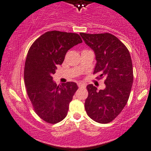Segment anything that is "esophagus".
Here are the masks:
<instances>
[{
  "label": "esophagus",
  "mask_w": 151,
  "mask_h": 151,
  "mask_svg": "<svg viewBox=\"0 0 151 151\" xmlns=\"http://www.w3.org/2000/svg\"><path fill=\"white\" fill-rule=\"evenodd\" d=\"M78 86L79 88H85V87H86V85L83 84L82 83H78Z\"/></svg>",
  "instance_id": "esophagus-1"
}]
</instances>
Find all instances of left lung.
I'll return each mask as SVG.
<instances>
[{
  "label": "left lung",
  "mask_w": 151,
  "mask_h": 151,
  "mask_svg": "<svg viewBox=\"0 0 151 151\" xmlns=\"http://www.w3.org/2000/svg\"><path fill=\"white\" fill-rule=\"evenodd\" d=\"M80 35L95 54L97 63L94 73H100L99 79L106 78L104 90L97 91L92 84L87 86L88 96L85 109L94 121L109 123L128 102L134 81L132 58L127 47L111 34Z\"/></svg>",
  "instance_id": "obj_1"
}]
</instances>
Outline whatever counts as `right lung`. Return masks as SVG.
<instances>
[{"mask_svg":"<svg viewBox=\"0 0 151 151\" xmlns=\"http://www.w3.org/2000/svg\"><path fill=\"white\" fill-rule=\"evenodd\" d=\"M82 42L76 33L50 31L37 39L28 51L24 70L27 93L36 114L47 123L60 122L68 114L78 88L73 82L57 86L52 76L67 51Z\"/></svg>","mask_w":151,"mask_h":151,"instance_id":"obj_1","label":"right lung"}]
</instances>
